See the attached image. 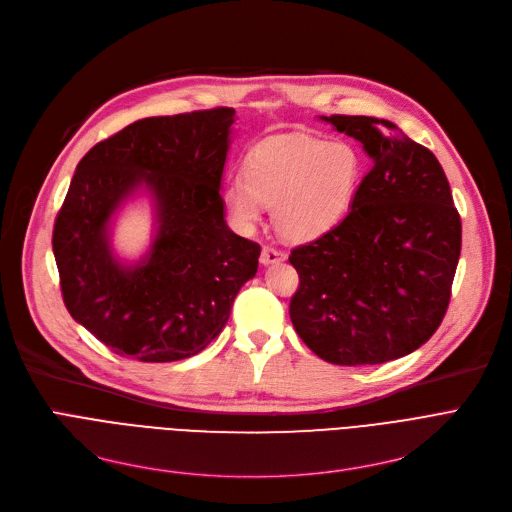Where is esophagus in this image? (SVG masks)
Wrapping results in <instances>:
<instances>
[{
  "label": "esophagus",
  "mask_w": 512,
  "mask_h": 512,
  "mask_svg": "<svg viewBox=\"0 0 512 512\" xmlns=\"http://www.w3.org/2000/svg\"><path fill=\"white\" fill-rule=\"evenodd\" d=\"M284 259H286V253H284V251H278V249H274V247H263V249H261L259 261H261L263 265L280 263V261H284Z\"/></svg>",
  "instance_id": "esophagus-1"
}]
</instances>
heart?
I'll list each match as a JSON object with an SVG mask.
<instances>
[{
	"mask_svg": "<svg viewBox=\"0 0 512 512\" xmlns=\"http://www.w3.org/2000/svg\"><path fill=\"white\" fill-rule=\"evenodd\" d=\"M359 182L361 155L351 143L286 137L249 153L245 180L228 182L224 205L232 222L245 232L261 222V205L272 207L280 236L309 242L342 222Z\"/></svg>",
	"mask_w": 512,
	"mask_h": 512,
	"instance_id": "1",
	"label": "heart"
}]
</instances>
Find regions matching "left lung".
Instances as JSON below:
<instances>
[{
	"label": "left lung",
	"instance_id": "8db88e82",
	"mask_svg": "<svg viewBox=\"0 0 512 512\" xmlns=\"http://www.w3.org/2000/svg\"><path fill=\"white\" fill-rule=\"evenodd\" d=\"M361 143L371 170L328 234L292 249L290 319L334 365H378L432 338L461 257V218L436 155L388 120L319 116Z\"/></svg>",
	"mask_w": 512,
	"mask_h": 512
}]
</instances>
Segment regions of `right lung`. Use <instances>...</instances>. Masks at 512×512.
Instances as JSON below:
<instances>
[{"label": "right lung", "instance_id": "1", "mask_svg": "<svg viewBox=\"0 0 512 512\" xmlns=\"http://www.w3.org/2000/svg\"><path fill=\"white\" fill-rule=\"evenodd\" d=\"M234 120L232 107L145 118L76 166L53 228L62 297L72 319L122 357L170 363L201 353L257 274L261 247L224 220ZM139 196L152 205V242L122 260L113 226Z\"/></svg>", "mask_w": 512, "mask_h": 512}]
</instances>
